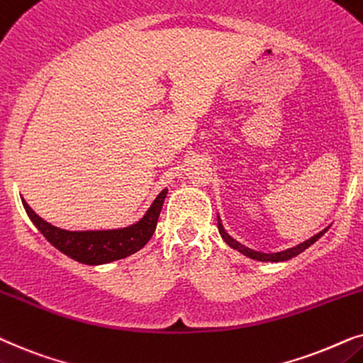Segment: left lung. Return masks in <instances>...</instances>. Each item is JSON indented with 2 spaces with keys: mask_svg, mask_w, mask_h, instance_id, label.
<instances>
[{
  "mask_svg": "<svg viewBox=\"0 0 363 363\" xmlns=\"http://www.w3.org/2000/svg\"><path fill=\"white\" fill-rule=\"evenodd\" d=\"M217 224H219V232H220L222 239L225 240V244H229L232 249L239 250L240 254L247 255V257H250V259L262 260V262H282V260H289V259L296 257V255H298L301 252H303V250H306V249L311 247V245H312L313 242H315V240L320 239L322 235L325 234V232H327V229H325V230H322V232H318V234H317V235H313L312 239H308V240H306V242L298 244L297 247H292V249H289V250H284V252H277V254H260V252H255V250H250V249H247V247H244V245H242V244H239L238 240L232 239L230 235L227 234V232L224 230V227H222L219 217H217Z\"/></svg>",
  "mask_w": 363,
  "mask_h": 363,
  "instance_id": "1",
  "label": "left lung"
}]
</instances>
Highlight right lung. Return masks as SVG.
<instances>
[{"label": "right lung", "mask_w": 363, "mask_h": 363, "mask_svg": "<svg viewBox=\"0 0 363 363\" xmlns=\"http://www.w3.org/2000/svg\"><path fill=\"white\" fill-rule=\"evenodd\" d=\"M167 191L164 189L156 197L152 206L149 207L146 216L143 217L138 224H133L124 229L118 230H86V232H72L57 229V227L48 224L43 220L26 201H23L26 214L30 216L38 229L57 250L66 254L67 257L77 260L81 264L98 265L113 262V260L124 259L128 255L138 252L147 244L156 230L159 214H161L164 199H166Z\"/></svg>", "instance_id": "obj_1"}]
</instances>
